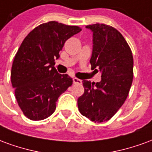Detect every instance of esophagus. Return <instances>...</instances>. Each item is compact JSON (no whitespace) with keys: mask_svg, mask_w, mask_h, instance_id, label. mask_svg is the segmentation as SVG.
Returning a JSON list of instances; mask_svg holds the SVG:
<instances>
[{"mask_svg":"<svg viewBox=\"0 0 152 152\" xmlns=\"http://www.w3.org/2000/svg\"><path fill=\"white\" fill-rule=\"evenodd\" d=\"M73 83L74 84H78V85H80L82 81H81V80L77 79V78H73Z\"/></svg>","mask_w":152,"mask_h":152,"instance_id":"1","label":"esophagus"}]
</instances>
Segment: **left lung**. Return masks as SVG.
<instances>
[{
  "label": "left lung",
  "instance_id": "left-lung-1",
  "mask_svg": "<svg viewBox=\"0 0 152 152\" xmlns=\"http://www.w3.org/2000/svg\"><path fill=\"white\" fill-rule=\"evenodd\" d=\"M93 32L91 69L102 73L99 82L83 80L85 92L78 98L80 112L94 122L110 120L124 104L133 81L134 59L123 36L111 26L88 25Z\"/></svg>",
  "mask_w": 152,
  "mask_h": 152
}]
</instances>
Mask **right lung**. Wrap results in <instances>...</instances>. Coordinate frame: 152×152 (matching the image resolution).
Wrapping results in <instances>:
<instances>
[{
	"instance_id": "right-lung-1",
	"label": "right lung",
	"mask_w": 152,
	"mask_h": 152,
	"mask_svg": "<svg viewBox=\"0 0 152 152\" xmlns=\"http://www.w3.org/2000/svg\"><path fill=\"white\" fill-rule=\"evenodd\" d=\"M80 31L51 21L37 27L22 42L12 65L11 83L19 107L30 120L51 115L58 97L72 85V79L53 65L66 40Z\"/></svg>"
}]
</instances>
